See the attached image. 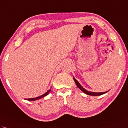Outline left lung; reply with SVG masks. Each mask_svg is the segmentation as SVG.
<instances>
[{
  "label": "left lung",
  "instance_id": "left-lung-1",
  "mask_svg": "<svg viewBox=\"0 0 128 128\" xmlns=\"http://www.w3.org/2000/svg\"><path fill=\"white\" fill-rule=\"evenodd\" d=\"M74 81H75V83H76V86L80 88L81 90L82 91L85 93V94H87V95H90V96H100V95H102V94H105V93H106L108 91H106V92H91V91H88L87 90H86V89H84L82 86L81 85H80V84L78 82V81H77V80L75 79V78H74Z\"/></svg>",
  "mask_w": 128,
  "mask_h": 128
}]
</instances>
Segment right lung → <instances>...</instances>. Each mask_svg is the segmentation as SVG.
Wrapping results in <instances>:
<instances>
[{"label": "right lung", "instance_id": "add662e5", "mask_svg": "<svg viewBox=\"0 0 128 128\" xmlns=\"http://www.w3.org/2000/svg\"><path fill=\"white\" fill-rule=\"evenodd\" d=\"M50 91H51V90H49L47 91L44 94H43V95L40 96V97H36V98H28V99H26V100H28V101H34V100H38V99H40L41 98H42V97H45V96H46L47 95H48V94H49V92H50Z\"/></svg>", "mask_w": 128, "mask_h": 128}]
</instances>
